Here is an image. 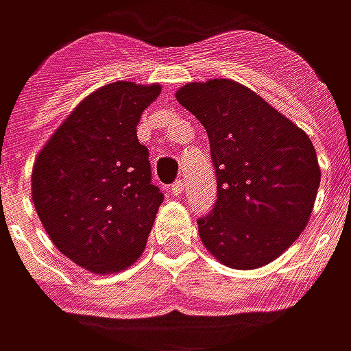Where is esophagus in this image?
<instances>
[{"instance_id":"1","label":"esophagus","mask_w":351,"mask_h":351,"mask_svg":"<svg viewBox=\"0 0 351 351\" xmlns=\"http://www.w3.org/2000/svg\"><path fill=\"white\" fill-rule=\"evenodd\" d=\"M184 185H185L184 180H178L176 184L171 185V195H176V197H180V195L184 193Z\"/></svg>"}]
</instances>
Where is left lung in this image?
<instances>
[{"label":"left lung","mask_w":351,"mask_h":351,"mask_svg":"<svg viewBox=\"0 0 351 351\" xmlns=\"http://www.w3.org/2000/svg\"><path fill=\"white\" fill-rule=\"evenodd\" d=\"M178 102L209 136L217 202L197 219L205 249L231 269H258L304 231L320 187L306 132L231 79L189 82Z\"/></svg>","instance_id":"1"}]
</instances>
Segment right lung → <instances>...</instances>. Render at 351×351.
I'll return each instance as SVG.
<instances>
[{"instance_id": "1", "label": "right lung", "mask_w": 351, "mask_h": 351, "mask_svg": "<svg viewBox=\"0 0 351 351\" xmlns=\"http://www.w3.org/2000/svg\"><path fill=\"white\" fill-rule=\"evenodd\" d=\"M160 84L100 86L39 152L31 193L55 247L97 274L124 271L146 247L164 193L152 184L136 126Z\"/></svg>"}]
</instances>
